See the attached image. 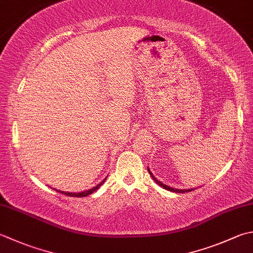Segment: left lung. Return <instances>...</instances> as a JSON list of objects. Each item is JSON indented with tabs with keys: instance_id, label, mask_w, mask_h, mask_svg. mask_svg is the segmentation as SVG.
<instances>
[{
	"instance_id": "1",
	"label": "left lung",
	"mask_w": 253,
	"mask_h": 253,
	"mask_svg": "<svg viewBox=\"0 0 253 253\" xmlns=\"http://www.w3.org/2000/svg\"><path fill=\"white\" fill-rule=\"evenodd\" d=\"M147 169H148V172H149L150 176L152 177V180L155 181L158 185H160L161 187H163V189H165V190L171 191V192H175V193H185V192H191V191H193V190H195V189H183V190H180V189H174V187H171V186H169V185H166V184H163V183H162L161 181H159V180H157V179H156V176L152 174V173H151V171H150L149 168H147Z\"/></svg>"
}]
</instances>
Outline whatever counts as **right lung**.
<instances>
[{
	"mask_svg": "<svg viewBox=\"0 0 253 253\" xmlns=\"http://www.w3.org/2000/svg\"><path fill=\"white\" fill-rule=\"evenodd\" d=\"M105 180H106V177L105 179H104L102 182H100L98 183V184L96 185V186H94V187H92V189H90V190H86V191H83V192H80V193H71V192H63V191H60V190H56V189H53V190H56L58 193H61V194H64V195H67V196H74V197H85V196H87V195H90V194H92L93 192H95L96 190H98L100 189V187L104 184V182H105Z\"/></svg>",
	"mask_w": 253,
	"mask_h": 253,
	"instance_id": "obj_1",
	"label": "right lung"
}]
</instances>
